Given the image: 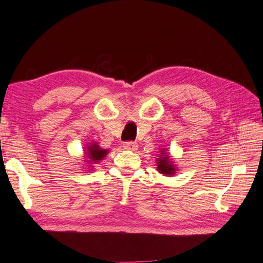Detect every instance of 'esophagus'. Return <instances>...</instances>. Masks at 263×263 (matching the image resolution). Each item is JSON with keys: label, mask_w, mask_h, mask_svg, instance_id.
I'll list each match as a JSON object with an SVG mask.
<instances>
[{"label": "esophagus", "mask_w": 263, "mask_h": 263, "mask_svg": "<svg viewBox=\"0 0 263 263\" xmlns=\"http://www.w3.org/2000/svg\"><path fill=\"white\" fill-rule=\"evenodd\" d=\"M123 147L125 149H128V151H136L138 146L136 143H134V142H125L123 144Z\"/></svg>", "instance_id": "34e87169"}]
</instances>
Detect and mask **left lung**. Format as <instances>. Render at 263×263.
<instances>
[{"label":"left lung","instance_id":"left-lung-1","mask_svg":"<svg viewBox=\"0 0 263 263\" xmlns=\"http://www.w3.org/2000/svg\"><path fill=\"white\" fill-rule=\"evenodd\" d=\"M157 171L161 174L165 175H173L175 173V166L173 165V162L170 159V156L167 154H165L164 151H162V157L157 158Z\"/></svg>","mask_w":263,"mask_h":263}]
</instances>
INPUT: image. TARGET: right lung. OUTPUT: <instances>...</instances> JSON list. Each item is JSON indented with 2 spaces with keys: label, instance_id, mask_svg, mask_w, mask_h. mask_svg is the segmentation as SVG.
Returning <instances> with one entry per match:
<instances>
[{
  "label": "right lung",
  "instance_id": "right-lung-1",
  "mask_svg": "<svg viewBox=\"0 0 263 263\" xmlns=\"http://www.w3.org/2000/svg\"><path fill=\"white\" fill-rule=\"evenodd\" d=\"M108 151L107 149H101L97 144H92L91 146L88 147V163H97L100 159L104 158L107 155Z\"/></svg>",
  "mask_w": 263,
  "mask_h": 263
}]
</instances>
